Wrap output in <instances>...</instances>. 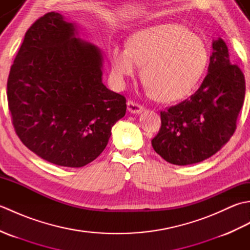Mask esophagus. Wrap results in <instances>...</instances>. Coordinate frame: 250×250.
<instances>
[{
    "mask_svg": "<svg viewBox=\"0 0 250 250\" xmlns=\"http://www.w3.org/2000/svg\"><path fill=\"white\" fill-rule=\"evenodd\" d=\"M126 106H128V110L132 114H139L143 110V106L132 100H129L128 102H126Z\"/></svg>",
    "mask_w": 250,
    "mask_h": 250,
    "instance_id": "34e87169",
    "label": "esophagus"
}]
</instances>
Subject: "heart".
<instances>
[{"label": "heart", "mask_w": 250, "mask_h": 250, "mask_svg": "<svg viewBox=\"0 0 250 250\" xmlns=\"http://www.w3.org/2000/svg\"><path fill=\"white\" fill-rule=\"evenodd\" d=\"M111 73L118 83L142 78L153 97L176 101L188 95L203 75L208 51L203 40L183 24L159 23L134 32L128 46L115 44L108 50Z\"/></svg>", "instance_id": "1"}]
</instances>
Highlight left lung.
Returning <instances> with one entry per match:
<instances>
[{
	"instance_id": "8db88e82",
	"label": "left lung",
	"mask_w": 250,
	"mask_h": 250,
	"mask_svg": "<svg viewBox=\"0 0 250 250\" xmlns=\"http://www.w3.org/2000/svg\"><path fill=\"white\" fill-rule=\"evenodd\" d=\"M245 90V77L240 67L231 64L226 43L214 41L208 73L200 88L160 113L161 128L151 140L153 149L176 166L215 155L234 133Z\"/></svg>"
}]
</instances>
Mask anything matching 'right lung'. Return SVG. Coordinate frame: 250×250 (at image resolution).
<instances>
[{
	"mask_svg": "<svg viewBox=\"0 0 250 250\" xmlns=\"http://www.w3.org/2000/svg\"><path fill=\"white\" fill-rule=\"evenodd\" d=\"M47 13L25 32L10 67L8 108L20 141L44 160L82 167L107 145L126 100L102 83L101 51Z\"/></svg>",
	"mask_w": 250,
	"mask_h": 250,
	"instance_id": "1",
	"label": "right lung"
}]
</instances>
